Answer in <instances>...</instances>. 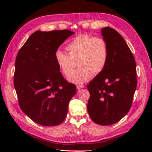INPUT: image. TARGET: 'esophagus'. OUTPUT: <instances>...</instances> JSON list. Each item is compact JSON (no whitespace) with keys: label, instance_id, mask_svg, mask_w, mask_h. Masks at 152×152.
Returning <instances> with one entry per match:
<instances>
[{"label":"esophagus","instance_id":"obj_1","mask_svg":"<svg viewBox=\"0 0 152 152\" xmlns=\"http://www.w3.org/2000/svg\"><path fill=\"white\" fill-rule=\"evenodd\" d=\"M84 88V86L83 85H78L76 86V88L78 89H82Z\"/></svg>","mask_w":152,"mask_h":152}]
</instances>
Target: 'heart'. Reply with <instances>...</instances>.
Masks as SVG:
<instances>
[{
	"label": "heart",
	"mask_w": 152,
	"mask_h": 152,
	"mask_svg": "<svg viewBox=\"0 0 152 152\" xmlns=\"http://www.w3.org/2000/svg\"><path fill=\"white\" fill-rule=\"evenodd\" d=\"M69 55L60 50L55 53V60L70 82L85 83L93 74L97 75L104 69L108 59V48L101 37H92L87 34L76 37L66 46ZM78 58L79 69L71 72L73 60ZM71 72L70 73V72Z\"/></svg>",
	"instance_id": "1"
}]
</instances>
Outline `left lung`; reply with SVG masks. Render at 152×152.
Here are the masks:
<instances>
[{
  "label": "left lung",
  "instance_id": "1",
  "mask_svg": "<svg viewBox=\"0 0 152 152\" xmlns=\"http://www.w3.org/2000/svg\"><path fill=\"white\" fill-rule=\"evenodd\" d=\"M108 48L104 69L89 83L88 111L101 125L115 124L130 110L137 88L136 63L124 38L111 27L101 30Z\"/></svg>",
  "mask_w": 152,
  "mask_h": 152
}]
</instances>
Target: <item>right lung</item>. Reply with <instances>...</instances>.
<instances>
[{
	"instance_id": "obj_1",
	"label": "right lung",
	"mask_w": 152,
	"mask_h": 152,
	"mask_svg": "<svg viewBox=\"0 0 152 152\" xmlns=\"http://www.w3.org/2000/svg\"><path fill=\"white\" fill-rule=\"evenodd\" d=\"M74 33L67 29L37 31L18 53L14 83L19 105L38 124H61L76 94V86L66 81L55 60L56 51Z\"/></svg>"
}]
</instances>
